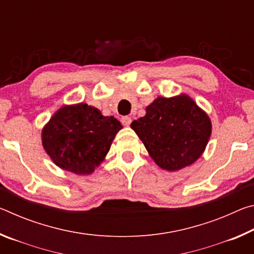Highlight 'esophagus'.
<instances>
[{
    "instance_id": "obj_1",
    "label": "esophagus",
    "mask_w": 254,
    "mask_h": 254,
    "mask_svg": "<svg viewBox=\"0 0 254 254\" xmlns=\"http://www.w3.org/2000/svg\"><path fill=\"white\" fill-rule=\"evenodd\" d=\"M121 122H122L123 126L128 127L132 122V119H131V117H123L122 120H121Z\"/></svg>"
}]
</instances>
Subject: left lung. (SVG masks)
<instances>
[{"mask_svg": "<svg viewBox=\"0 0 254 254\" xmlns=\"http://www.w3.org/2000/svg\"><path fill=\"white\" fill-rule=\"evenodd\" d=\"M144 117L131 123L154 162L162 169L177 171L198 159L212 133V123L187 95L158 97Z\"/></svg>", "mask_w": 254, "mask_h": 254, "instance_id": "8db88e82", "label": "left lung"}]
</instances>
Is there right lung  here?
<instances>
[{"label":"right lung","instance_id":"add662e5","mask_svg":"<svg viewBox=\"0 0 254 254\" xmlns=\"http://www.w3.org/2000/svg\"><path fill=\"white\" fill-rule=\"evenodd\" d=\"M122 126L84 103L63 106L42 130V144L53 161L76 175L92 174L104 160Z\"/></svg>","mask_w":254,"mask_h":254}]
</instances>
